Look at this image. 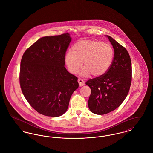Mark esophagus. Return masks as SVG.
<instances>
[{
    "mask_svg": "<svg viewBox=\"0 0 153 153\" xmlns=\"http://www.w3.org/2000/svg\"><path fill=\"white\" fill-rule=\"evenodd\" d=\"M78 83H79V86H83L84 85H85V82L83 81V80H82V79H78Z\"/></svg>",
    "mask_w": 153,
    "mask_h": 153,
    "instance_id": "esophagus-1",
    "label": "esophagus"
}]
</instances>
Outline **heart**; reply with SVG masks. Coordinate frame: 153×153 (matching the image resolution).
<instances>
[{
  "instance_id": "1",
  "label": "heart",
  "mask_w": 153,
  "mask_h": 153,
  "mask_svg": "<svg viewBox=\"0 0 153 153\" xmlns=\"http://www.w3.org/2000/svg\"><path fill=\"white\" fill-rule=\"evenodd\" d=\"M114 52L108 44L98 41L82 40L75 43L73 52L68 51L65 56V62L69 71L76 74L85 67L81 75L87 77L92 74L100 76L107 72L112 63Z\"/></svg>"
}]
</instances>
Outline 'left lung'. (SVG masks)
I'll return each instance as SVG.
<instances>
[{
  "label": "left lung",
  "mask_w": 153,
  "mask_h": 153,
  "mask_svg": "<svg viewBox=\"0 0 153 153\" xmlns=\"http://www.w3.org/2000/svg\"><path fill=\"white\" fill-rule=\"evenodd\" d=\"M106 36L114 49L112 63L103 75L86 82L91 91L88 108L100 115L112 112L122 104L128 95L132 80L131 60L128 51L111 37Z\"/></svg>",
  "instance_id": "1"
}]
</instances>
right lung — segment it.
Listing matches in <instances>:
<instances>
[{
  "mask_svg": "<svg viewBox=\"0 0 153 153\" xmlns=\"http://www.w3.org/2000/svg\"><path fill=\"white\" fill-rule=\"evenodd\" d=\"M71 41L68 33L42 37L22 57L19 82L22 93L33 108L44 116L63 114L79 86L78 78L65 67Z\"/></svg>",
  "mask_w": 153,
  "mask_h": 153,
  "instance_id": "right-lung-1",
  "label": "right lung"
}]
</instances>
